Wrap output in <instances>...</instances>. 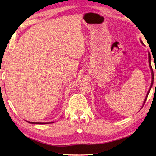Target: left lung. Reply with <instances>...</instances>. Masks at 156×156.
Listing matches in <instances>:
<instances>
[{
    "label": "left lung",
    "instance_id": "obj_1",
    "mask_svg": "<svg viewBox=\"0 0 156 156\" xmlns=\"http://www.w3.org/2000/svg\"><path fill=\"white\" fill-rule=\"evenodd\" d=\"M140 42H141V43L143 44V45H144V43H142V41H140ZM149 67H150V69H151V78H152V80H151V86H150V88H149V91L147 92V95H146V97H145V99H144V102H143V105H142V107L144 106V103H145V101H146V100H147V97H148V95H149V91H150V90H151V87H152V86H153V84H154V71H153V69H152V67H151V55H150V53L149 52ZM155 73H156V70H155ZM155 87H156V83H155Z\"/></svg>",
    "mask_w": 156,
    "mask_h": 156
}]
</instances>
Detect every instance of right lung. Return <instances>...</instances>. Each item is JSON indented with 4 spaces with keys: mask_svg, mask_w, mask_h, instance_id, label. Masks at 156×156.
<instances>
[{
    "mask_svg": "<svg viewBox=\"0 0 156 156\" xmlns=\"http://www.w3.org/2000/svg\"><path fill=\"white\" fill-rule=\"evenodd\" d=\"M27 122L31 123V124H37V125H45V124H49V123H54V122H30V121H27Z\"/></svg>",
    "mask_w": 156,
    "mask_h": 156,
    "instance_id": "obj_1",
    "label": "right lung"
}]
</instances>
